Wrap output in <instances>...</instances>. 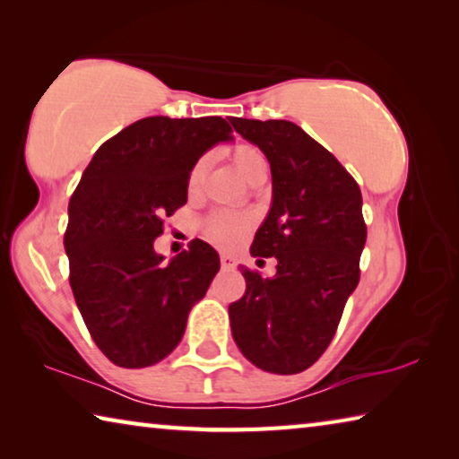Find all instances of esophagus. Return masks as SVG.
I'll list each match as a JSON object with an SVG mask.
<instances>
[{"label":"esophagus","mask_w":459,"mask_h":459,"mask_svg":"<svg viewBox=\"0 0 459 459\" xmlns=\"http://www.w3.org/2000/svg\"><path fill=\"white\" fill-rule=\"evenodd\" d=\"M221 265H222L224 269H235V267H237V259L232 257V255L222 253V255H221Z\"/></svg>","instance_id":"esophagus-1"}]
</instances>
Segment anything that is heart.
Returning a JSON list of instances; mask_svg holds the SVG:
<instances>
[{
	"label": "heart",
	"mask_w": 459,
	"mask_h": 459,
	"mask_svg": "<svg viewBox=\"0 0 459 459\" xmlns=\"http://www.w3.org/2000/svg\"><path fill=\"white\" fill-rule=\"evenodd\" d=\"M230 161L232 166L237 168V172L248 180L257 169L267 168V160L263 152L257 145L253 143H237L230 147ZM204 172H206V161L198 160L196 164L192 166L190 174H188V190L196 192L200 188L202 180H204ZM251 221L247 219L245 214L238 212H230V211H214L206 221V229L208 235H211L212 240L221 245H230L240 237Z\"/></svg>",
	"instance_id": "obj_1"
}]
</instances>
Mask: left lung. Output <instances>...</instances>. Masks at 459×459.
I'll return each mask as SVG.
<instances>
[{"instance_id": "8db88e82", "label": "left lung", "mask_w": 459, "mask_h": 459, "mask_svg": "<svg viewBox=\"0 0 459 459\" xmlns=\"http://www.w3.org/2000/svg\"><path fill=\"white\" fill-rule=\"evenodd\" d=\"M267 155L273 204L253 238V257H275L277 273L243 267L245 295L229 306L245 359L277 375L312 367L330 346L360 279L367 243L354 178L304 129L283 119H232Z\"/></svg>"}]
</instances>
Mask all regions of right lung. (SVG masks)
Returning <instances> with one entry per match:
<instances>
[{
	"label": "right lung",
	"instance_id": "add662e5",
	"mask_svg": "<svg viewBox=\"0 0 459 459\" xmlns=\"http://www.w3.org/2000/svg\"><path fill=\"white\" fill-rule=\"evenodd\" d=\"M230 134L222 117L139 119L99 147L73 192L68 281L91 338L117 367L164 360L219 273V253L204 240L169 263L153 240L188 200L192 166Z\"/></svg>",
	"mask_w": 459,
	"mask_h": 459
}]
</instances>
